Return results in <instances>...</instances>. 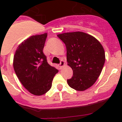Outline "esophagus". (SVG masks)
<instances>
[{"label":"esophagus","mask_w":122,"mask_h":122,"mask_svg":"<svg viewBox=\"0 0 122 122\" xmlns=\"http://www.w3.org/2000/svg\"><path fill=\"white\" fill-rule=\"evenodd\" d=\"M64 65H65V62L63 61V60H61V61H60V64H59V67H60V69L62 68Z\"/></svg>","instance_id":"obj_1"}]
</instances>
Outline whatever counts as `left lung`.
<instances>
[{
    "label": "left lung",
    "instance_id": "left-lung-1",
    "mask_svg": "<svg viewBox=\"0 0 122 122\" xmlns=\"http://www.w3.org/2000/svg\"><path fill=\"white\" fill-rule=\"evenodd\" d=\"M65 44L66 61L73 71L68 84L77 91H84L94 84L105 62V52L95 38L82 32L57 35Z\"/></svg>",
    "mask_w": 122,
    "mask_h": 122
}]
</instances>
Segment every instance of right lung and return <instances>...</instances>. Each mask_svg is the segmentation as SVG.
<instances>
[{"mask_svg":"<svg viewBox=\"0 0 122 122\" xmlns=\"http://www.w3.org/2000/svg\"><path fill=\"white\" fill-rule=\"evenodd\" d=\"M47 33L32 36L19 45L13 59L16 76L24 87L35 95L49 91L59 70L51 66L44 54Z\"/></svg>","mask_w":122,"mask_h":122,"instance_id":"obj_1","label":"right lung"}]
</instances>
